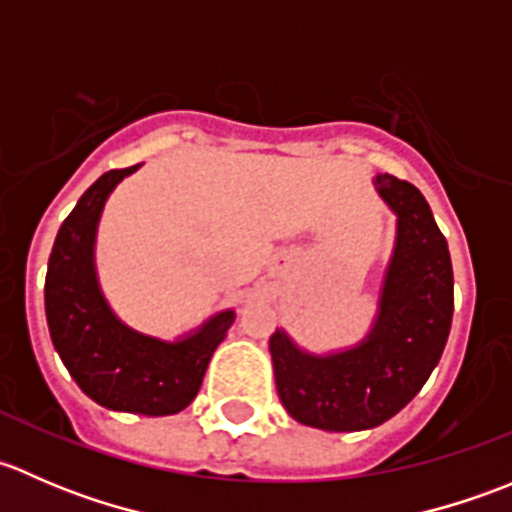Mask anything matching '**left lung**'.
Instances as JSON below:
<instances>
[{
	"mask_svg": "<svg viewBox=\"0 0 512 512\" xmlns=\"http://www.w3.org/2000/svg\"><path fill=\"white\" fill-rule=\"evenodd\" d=\"M371 183L396 215V232L366 334L332 352H309L282 327L270 337L282 406L319 431H366L399 414L436 369L451 332V255L426 198L389 173Z\"/></svg>",
	"mask_w": 512,
	"mask_h": 512,
	"instance_id": "1",
	"label": "left lung"
}]
</instances>
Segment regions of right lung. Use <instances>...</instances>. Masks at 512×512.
<instances>
[{
	"mask_svg": "<svg viewBox=\"0 0 512 512\" xmlns=\"http://www.w3.org/2000/svg\"><path fill=\"white\" fill-rule=\"evenodd\" d=\"M141 165L103 173L59 227L46 270V322L56 354L91 401L121 414L170 416L198 396L235 309L175 339L141 332L113 312L98 280V223L116 185Z\"/></svg>",
	"mask_w": 512,
	"mask_h": 512,
	"instance_id": "obj_1",
	"label": "right lung"
}]
</instances>
